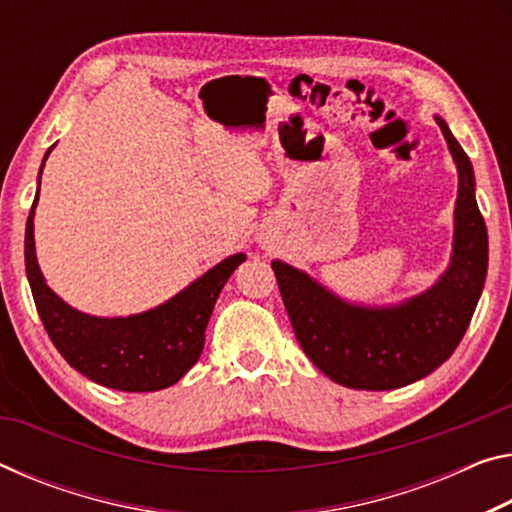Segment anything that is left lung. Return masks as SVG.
I'll list each match as a JSON object with an SVG mask.
<instances>
[{"mask_svg": "<svg viewBox=\"0 0 512 512\" xmlns=\"http://www.w3.org/2000/svg\"><path fill=\"white\" fill-rule=\"evenodd\" d=\"M458 168L456 227L449 269L424 294L401 305L346 303L305 271L271 262L282 303L307 358L330 380L353 389H396L451 358L472 321L488 275V230L474 196L472 161L435 116Z\"/></svg>", "mask_w": 512, "mask_h": 512, "instance_id": "8db88e82", "label": "left lung"}]
</instances>
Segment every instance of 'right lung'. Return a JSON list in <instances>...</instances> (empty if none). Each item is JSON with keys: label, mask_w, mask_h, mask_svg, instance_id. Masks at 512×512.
<instances>
[{"label": "right lung", "mask_w": 512, "mask_h": 512, "mask_svg": "<svg viewBox=\"0 0 512 512\" xmlns=\"http://www.w3.org/2000/svg\"><path fill=\"white\" fill-rule=\"evenodd\" d=\"M50 152L52 148L47 150L43 166ZM36 202L38 193L27 218L24 264L38 316L56 351L93 383L120 392H157L175 385L198 362L216 298L246 255L237 253L223 259L154 310L116 319L91 316L63 303L45 285L34 246Z\"/></svg>", "instance_id": "obj_1"}]
</instances>
